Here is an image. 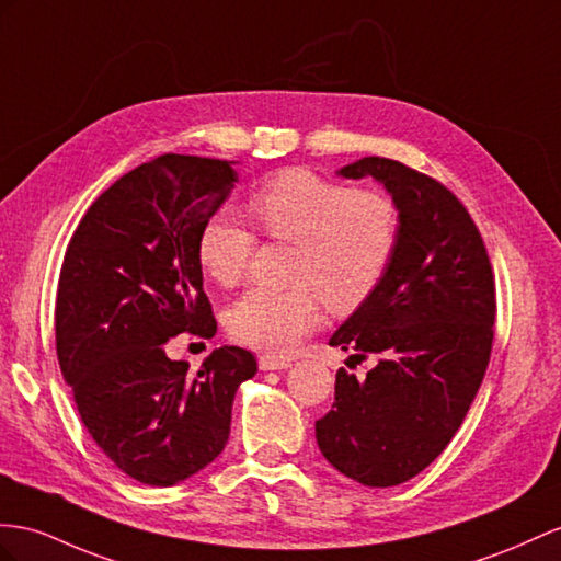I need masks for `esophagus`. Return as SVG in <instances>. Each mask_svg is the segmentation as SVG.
Listing matches in <instances>:
<instances>
[{
    "mask_svg": "<svg viewBox=\"0 0 561 561\" xmlns=\"http://www.w3.org/2000/svg\"><path fill=\"white\" fill-rule=\"evenodd\" d=\"M257 367H261L263 371H282V369H289L291 363L284 360V357H270V355H263L261 360H257Z\"/></svg>",
    "mask_w": 561,
    "mask_h": 561,
    "instance_id": "esophagus-1",
    "label": "esophagus"
}]
</instances>
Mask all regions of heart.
<instances>
[{
  "label": "heart",
  "mask_w": 561,
  "mask_h": 561,
  "mask_svg": "<svg viewBox=\"0 0 561 561\" xmlns=\"http://www.w3.org/2000/svg\"><path fill=\"white\" fill-rule=\"evenodd\" d=\"M251 218L265 234L296 243L294 289H253L229 310V332L270 355H286L322 320V298L351 312L377 291L398 247V208L375 192L324 180L304 168L282 170L249 196ZM255 237L225 210L201 225L196 257L222 286L243 279Z\"/></svg>",
  "instance_id": "heart-1"
}]
</instances>
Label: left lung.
<instances>
[{
  "instance_id": "left-lung-1",
  "label": "left lung",
  "mask_w": 561,
  "mask_h": 561,
  "mask_svg": "<svg viewBox=\"0 0 561 561\" xmlns=\"http://www.w3.org/2000/svg\"><path fill=\"white\" fill-rule=\"evenodd\" d=\"M336 175L377 180L400 232L377 291L329 339L379 363L363 381L336 371L334 405L314 438L348 479L389 488L417 477L462 424L491 357L495 282L477 225L440 182L379 156Z\"/></svg>"
}]
</instances>
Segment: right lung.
<instances>
[{
  "mask_svg": "<svg viewBox=\"0 0 561 561\" xmlns=\"http://www.w3.org/2000/svg\"><path fill=\"white\" fill-rule=\"evenodd\" d=\"M234 161L165 153L84 213L56 291V355L78 412L121 471L175 485L218 457L255 357L215 348L198 371L163 343L218 329L196 257L198 229L237 182Z\"/></svg>",
  "mask_w": 561,
  "mask_h": 561,
  "instance_id": "right-lung-1",
  "label": "right lung"
}]
</instances>
